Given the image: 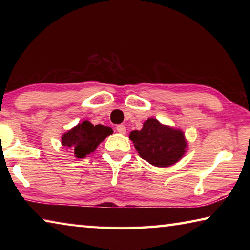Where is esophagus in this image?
<instances>
[{
    "mask_svg": "<svg viewBox=\"0 0 250 250\" xmlns=\"http://www.w3.org/2000/svg\"><path fill=\"white\" fill-rule=\"evenodd\" d=\"M117 131L121 134H125L126 132V128L124 125H117Z\"/></svg>",
    "mask_w": 250,
    "mask_h": 250,
    "instance_id": "esophagus-1",
    "label": "esophagus"
}]
</instances>
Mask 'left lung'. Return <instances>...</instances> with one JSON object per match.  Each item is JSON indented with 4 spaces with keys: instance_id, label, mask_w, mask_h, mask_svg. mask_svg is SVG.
Here are the masks:
<instances>
[{
    "instance_id": "8db88e82",
    "label": "left lung",
    "mask_w": 250,
    "mask_h": 250,
    "mask_svg": "<svg viewBox=\"0 0 250 250\" xmlns=\"http://www.w3.org/2000/svg\"><path fill=\"white\" fill-rule=\"evenodd\" d=\"M129 138L139 155L158 167H167L179 162L188 147L183 131L161 124L155 118L143 122L140 131H131Z\"/></svg>"
}]
</instances>
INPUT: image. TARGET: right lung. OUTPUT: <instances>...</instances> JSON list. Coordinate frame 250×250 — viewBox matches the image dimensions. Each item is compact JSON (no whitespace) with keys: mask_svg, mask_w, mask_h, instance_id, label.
Returning <instances> with one entry per match:
<instances>
[{"mask_svg":"<svg viewBox=\"0 0 250 250\" xmlns=\"http://www.w3.org/2000/svg\"><path fill=\"white\" fill-rule=\"evenodd\" d=\"M113 131L103 125H94L90 121L84 120L62 135V146L71 150L77 159L86 158L95 152L97 147Z\"/></svg>","mask_w":250,"mask_h":250,"instance_id":"obj_1","label":"right lung"}]
</instances>
